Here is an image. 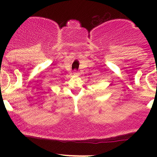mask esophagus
<instances>
[{
  "instance_id": "1",
  "label": "esophagus",
  "mask_w": 157,
  "mask_h": 157,
  "mask_svg": "<svg viewBox=\"0 0 157 157\" xmlns=\"http://www.w3.org/2000/svg\"><path fill=\"white\" fill-rule=\"evenodd\" d=\"M73 75H75V76H78V75H80V73H79V71H77V70H75V71H73Z\"/></svg>"
}]
</instances>
